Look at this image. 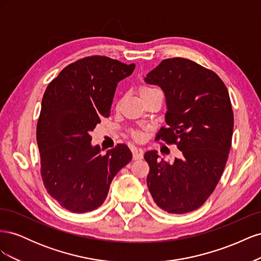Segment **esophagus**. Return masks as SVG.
<instances>
[{"label": "esophagus", "mask_w": 261, "mask_h": 261, "mask_svg": "<svg viewBox=\"0 0 261 261\" xmlns=\"http://www.w3.org/2000/svg\"><path fill=\"white\" fill-rule=\"evenodd\" d=\"M132 151H133V159L134 160H139V159H143V158H144L143 150H140L138 148H133Z\"/></svg>", "instance_id": "obj_1"}]
</instances>
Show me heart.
<instances>
[{"instance_id":"obj_1","label":"heart","mask_w":261,"mask_h":261,"mask_svg":"<svg viewBox=\"0 0 261 261\" xmlns=\"http://www.w3.org/2000/svg\"><path fill=\"white\" fill-rule=\"evenodd\" d=\"M155 91H159V90L155 89V88H152V87L143 86V87H140V88H139V93H140L141 98L147 96V94H149V93H152V92H155ZM134 138H135L136 140L143 139V134H141V133H134Z\"/></svg>"}]
</instances>
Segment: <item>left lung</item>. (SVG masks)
Returning a JSON list of instances; mask_svg holds the SVG:
<instances>
[{
  "label": "left lung",
  "instance_id": "8db88e82",
  "mask_svg": "<svg viewBox=\"0 0 261 261\" xmlns=\"http://www.w3.org/2000/svg\"><path fill=\"white\" fill-rule=\"evenodd\" d=\"M145 82L161 87L167 101V126L155 140L181 151L173 163L160 160L155 150L145 153L149 192L169 213L194 211L215 191L225 168L234 125L230 96L215 72L183 58L163 60Z\"/></svg>",
  "mask_w": 261,
  "mask_h": 261
}]
</instances>
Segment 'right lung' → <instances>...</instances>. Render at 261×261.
I'll use <instances>...</instances> for the list:
<instances>
[{
    "instance_id": "1",
    "label": "right lung",
    "mask_w": 261,
    "mask_h": 261,
    "mask_svg": "<svg viewBox=\"0 0 261 261\" xmlns=\"http://www.w3.org/2000/svg\"><path fill=\"white\" fill-rule=\"evenodd\" d=\"M134 68L93 55L63 68L46 87L37 124L41 176L46 192L70 212L100 207L117 172L132 160L124 144L101 154L90 132L110 115L117 83Z\"/></svg>"
}]
</instances>
